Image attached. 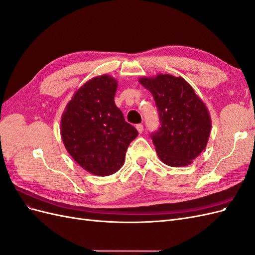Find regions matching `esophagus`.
<instances>
[{"label": "esophagus", "mask_w": 255, "mask_h": 255, "mask_svg": "<svg viewBox=\"0 0 255 255\" xmlns=\"http://www.w3.org/2000/svg\"><path fill=\"white\" fill-rule=\"evenodd\" d=\"M136 128H137V130H138V132H139L140 134L143 132V126H142V125H137V126H136Z\"/></svg>", "instance_id": "esophagus-1"}]
</instances>
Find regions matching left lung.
<instances>
[{"label": "left lung", "mask_w": 255, "mask_h": 255, "mask_svg": "<svg viewBox=\"0 0 255 255\" xmlns=\"http://www.w3.org/2000/svg\"><path fill=\"white\" fill-rule=\"evenodd\" d=\"M156 103L160 128L151 137L157 155L171 167L188 166L205 148L212 120L204 102L181 76L140 78Z\"/></svg>", "instance_id": "1"}]
</instances>
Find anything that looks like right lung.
Instances as JSON below:
<instances>
[{
    "label": "right lung",
    "mask_w": 255,
    "mask_h": 255,
    "mask_svg": "<svg viewBox=\"0 0 255 255\" xmlns=\"http://www.w3.org/2000/svg\"><path fill=\"white\" fill-rule=\"evenodd\" d=\"M118 83L103 74L85 83L68 102L60 120L65 148L83 169L99 176L117 172L138 135L114 98Z\"/></svg>",
    "instance_id": "obj_1"
}]
</instances>
